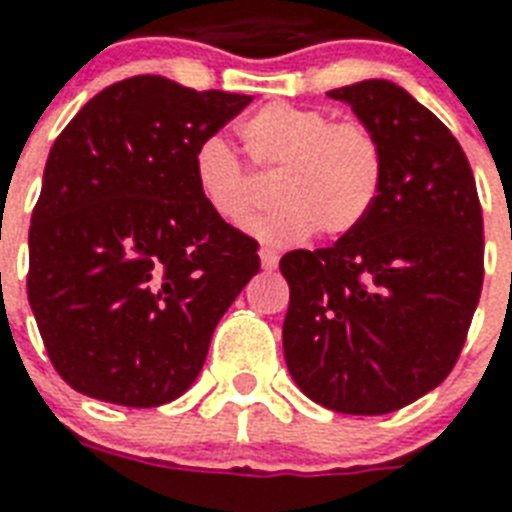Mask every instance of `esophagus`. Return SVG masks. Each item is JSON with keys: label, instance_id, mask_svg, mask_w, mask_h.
Returning a JSON list of instances; mask_svg holds the SVG:
<instances>
[{"label": "esophagus", "instance_id": "1", "mask_svg": "<svg viewBox=\"0 0 512 512\" xmlns=\"http://www.w3.org/2000/svg\"><path fill=\"white\" fill-rule=\"evenodd\" d=\"M260 263H263L265 271H273V268L279 265V255H276L273 249L263 247V249H260Z\"/></svg>", "mask_w": 512, "mask_h": 512}]
</instances>
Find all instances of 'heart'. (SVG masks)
Instances as JSON below:
<instances>
[{"label":"heart","mask_w":512,"mask_h":512,"mask_svg":"<svg viewBox=\"0 0 512 512\" xmlns=\"http://www.w3.org/2000/svg\"><path fill=\"white\" fill-rule=\"evenodd\" d=\"M249 159L276 175L279 201L249 223L265 244H297L319 231L348 236L380 199L385 151L377 132L358 119H335L324 108L268 103L239 127ZM193 180L217 217L239 225L257 204L255 177L225 140H201L193 154Z\"/></svg>","instance_id":"1"}]
</instances>
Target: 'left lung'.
<instances>
[{"instance_id":"obj_1","label":"left lung","mask_w":512,"mask_h":512,"mask_svg":"<svg viewBox=\"0 0 512 512\" xmlns=\"http://www.w3.org/2000/svg\"><path fill=\"white\" fill-rule=\"evenodd\" d=\"M385 151L380 199L327 249L281 257L284 358L297 388L340 414H388L441 385L484 284V217L468 156L393 82L327 92Z\"/></svg>"}]
</instances>
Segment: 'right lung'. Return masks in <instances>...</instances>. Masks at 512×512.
Segmentation results:
<instances>
[{"mask_svg":"<svg viewBox=\"0 0 512 512\" xmlns=\"http://www.w3.org/2000/svg\"><path fill=\"white\" fill-rule=\"evenodd\" d=\"M249 95L132 76L68 122L28 231V303L55 372L148 409L199 377L217 321L260 271L257 241L199 196L193 154Z\"/></svg>","mask_w":512,"mask_h":512,"instance_id":"right-lung-1","label":"right lung"}]
</instances>
